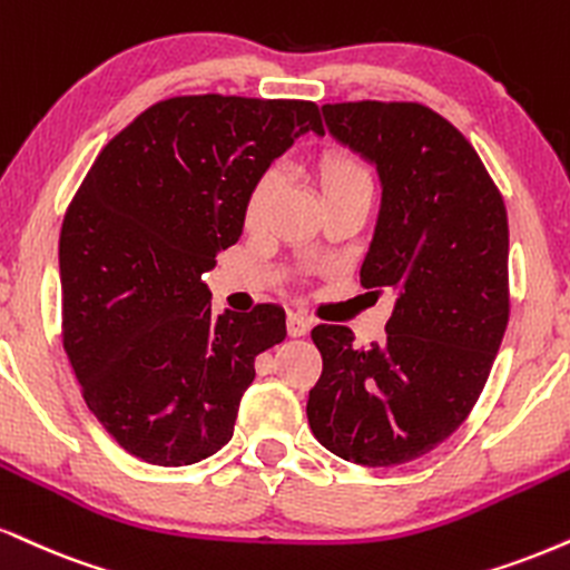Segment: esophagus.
<instances>
[{
    "label": "esophagus",
    "mask_w": 570,
    "mask_h": 570,
    "mask_svg": "<svg viewBox=\"0 0 570 570\" xmlns=\"http://www.w3.org/2000/svg\"><path fill=\"white\" fill-rule=\"evenodd\" d=\"M311 324L313 321L307 318V315L289 313V318H286V332H289V337H305V334L311 332Z\"/></svg>",
    "instance_id": "34e87169"
}]
</instances>
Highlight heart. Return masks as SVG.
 Wrapping results in <instances>:
<instances>
[{
  "mask_svg": "<svg viewBox=\"0 0 570 570\" xmlns=\"http://www.w3.org/2000/svg\"><path fill=\"white\" fill-rule=\"evenodd\" d=\"M311 175L318 185L324 202L345 198L355 194L372 196V169L363 161V156L345 146H326L311 156ZM273 198L271 175L257 177L252 183L249 194L244 198V228L257 230L265 223L267 209Z\"/></svg>",
  "mask_w": 570,
  "mask_h": 570,
  "instance_id": "b5f03b06",
  "label": "heart"
}]
</instances>
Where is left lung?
<instances>
[{
    "label": "left lung",
    "instance_id": "obj_1",
    "mask_svg": "<svg viewBox=\"0 0 570 570\" xmlns=\"http://www.w3.org/2000/svg\"><path fill=\"white\" fill-rule=\"evenodd\" d=\"M328 132L376 164L382 212L361 286L395 294L385 340L311 332L324 372L307 397L321 445L393 468L441 445L470 416L510 321V228L481 156L433 108L326 102Z\"/></svg>",
    "mask_w": 570,
    "mask_h": 570
}]
</instances>
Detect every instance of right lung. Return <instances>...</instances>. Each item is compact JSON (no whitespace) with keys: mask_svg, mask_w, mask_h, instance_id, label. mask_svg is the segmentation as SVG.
Returning a JSON list of instances; mask_svg holds the SVG:
<instances>
[{"mask_svg":"<svg viewBox=\"0 0 570 570\" xmlns=\"http://www.w3.org/2000/svg\"><path fill=\"white\" fill-rule=\"evenodd\" d=\"M307 129L311 100L180 95L100 150L60 228L63 351L87 409L161 468L233 435L255 358L286 337L276 305L212 315L202 273L238 242L244 198Z\"/></svg>","mask_w":570,"mask_h":570,"instance_id":"1","label":"right lung"}]
</instances>
